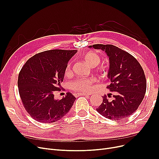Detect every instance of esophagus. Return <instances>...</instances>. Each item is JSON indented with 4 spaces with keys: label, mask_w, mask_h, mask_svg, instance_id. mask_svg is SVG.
Returning <instances> with one entry per match:
<instances>
[{
    "label": "esophagus",
    "mask_w": 159,
    "mask_h": 159,
    "mask_svg": "<svg viewBox=\"0 0 159 159\" xmlns=\"http://www.w3.org/2000/svg\"><path fill=\"white\" fill-rule=\"evenodd\" d=\"M89 95H90V94H88V93H77L75 94V97H79V96H86V97H88Z\"/></svg>",
    "instance_id": "34e87169"
}]
</instances>
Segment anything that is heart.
Wrapping results in <instances>:
<instances>
[{"label": "heart", "mask_w": 159, "mask_h": 159, "mask_svg": "<svg viewBox=\"0 0 159 159\" xmlns=\"http://www.w3.org/2000/svg\"><path fill=\"white\" fill-rule=\"evenodd\" d=\"M84 59L87 64L91 67H95L101 61V57L95 52H88L84 55ZM70 73L71 64L70 63H68L65 70V74L68 75ZM93 82V80L91 79L80 78L71 82L70 87L74 91H79V92L88 93L92 88Z\"/></svg>", "instance_id": "heart-1"}]
</instances>
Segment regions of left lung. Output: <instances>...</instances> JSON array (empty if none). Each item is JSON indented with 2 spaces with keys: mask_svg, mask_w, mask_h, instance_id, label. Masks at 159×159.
<instances>
[{
  "mask_svg": "<svg viewBox=\"0 0 159 159\" xmlns=\"http://www.w3.org/2000/svg\"><path fill=\"white\" fill-rule=\"evenodd\" d=\"M89 48L102 49L109 57L107 86L111 93L102 97V103L97 111L104 117L114 120H124L137 109L144 97L146 80L144 70L136 58L129 53L111 44H94Z\"/></svg>",
  "mask_w": 159,
  "mask_h": 159,
  "instance_id": "left-lung-1",
  "label": "left lung"
}]
</instances>
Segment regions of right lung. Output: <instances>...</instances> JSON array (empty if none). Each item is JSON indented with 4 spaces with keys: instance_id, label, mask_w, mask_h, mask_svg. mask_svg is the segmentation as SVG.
Here are the masks:
<instances>
[{
    "instance_id": "obj_1",
    "label": "right lung",
    "mask_w": 159,
    "mask_h": 159,
    "mask_svg": "<svg viewBox=\"0 0 159 159\" xmlns=\"http://www.w3.org/2000/svg\"><path fill=\"white\" fill-rule=\"evenodd\" d=\"M77 52L48 50L33 56L23 66L19 74V92L25 110L33 119L52 123L70 110L76 98L69 92L56 100L54 93L60 89L68 62Z\"/></svg>"
}]
</instances>
